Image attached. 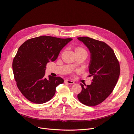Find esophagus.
<instances>
[{"mask_svg": "<svg viewBox=\"0 0 134 134\" xmlns=\"http://www.w3.org/2000/svg\"><path fill=\"white\" fill-rule=\"evenodd\" d=\"M65 83H68V84H74V82H73V81L70 80H68V79L65 80Z\"/></svg>", "mask_w": 134, "mask_h": 134, "instance_id": "1", "label": "esophagus"}]
</instances>
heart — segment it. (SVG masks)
Here are the masks:
<instances>
[{
  "label": "heart",
  "mask_w": 134,
  "mask_h": 134,
  "mask_svg": "<svg viewBox=\"0 0 134 134\" xmlns=\"http://www.w3.org/2000/svg\"><path fill=\"white\" fill-rule=\"evenodd\" d=\"M77 51H83L86 52V50H85L84 48H83V47H78L75 48V52H77Z\"/></svg>",
  "instance_id": "b5f03b06"
}]
</instances>
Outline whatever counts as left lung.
<instances>
[{"mask_svg": "<svg viewBox=\"0 0 134 134\" xmlns=\"http://www.w3.org/2000/svg\"><path fill=\"white\" fill-rule=\"evenodd\" d=\"M91 53L89 64L91 84H80L82 92L78 94L81 103L94 106L102 103L111 94L119 79L120 64L115 52L107 44L88 37H78Z\"/></svg>", "mask_w": 134, "mask_h": 134, "instance_id": "left-lung-1", "label": "left lung"}]
</instances>
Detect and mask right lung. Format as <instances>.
Here are the masks:
<instances>
[{
	"label": "right lung",
	"mask_w": 134,
	"mask_h": 134,
	"mask_svg": "<svg viewBox=\"0 0 134 134\" xmlns=\"http://www.w3.org/2000/svg\"><path fill=\"white\" fill-rule=\"evenodd\" d=\"M72 40L42 36L27 40L19 47L12 67L17 86L28 100L41 104L54 97L56 87L64 81L51 75L46 79V64L54 62Z\"/></svg>",
	"instance_id": "right-lung-1"
}]
</instances>
